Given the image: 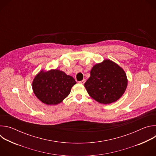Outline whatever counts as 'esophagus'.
<instances>
[{
    "instance_id": "34e87169",
    "label": "esophagus",
    "mask_w": 156,
    "mask_h": 156,
    "mask_svg": "<svg viewBox=\"0 0 156 156\" xmlns=\"http://www.w3.org/2000/svg\"><path fill=\"white\" fill-rule=\"evenodd\" d=\"M85 81H86V80H85V79H84V80H81V81H79V83H80V84H83L85 83Z\"/></svg>"
}]
</instances>
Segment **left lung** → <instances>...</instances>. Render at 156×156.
Masks as SVG:
<instances>
[{
  "mask_svg": "<svg viewBox=\"0 0 156 156\" xmlns=\"http://www.w3.org/2000/svg\"><path fill=\"white\" fill-rule=\"evenodd\" d=\"M90 77L84 83L86 90L93 99L103 104L116 102L124 94L128 84L123 69L109 59L94 65Z\"/></svg>",
  "mask_w": 156,
  "mask_h": 156,
  "instance_id": "obj_1",
  "label": "left lung"
}]
</instances>
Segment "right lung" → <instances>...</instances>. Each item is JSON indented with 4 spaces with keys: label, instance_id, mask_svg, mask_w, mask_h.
Masks as SVG:
<instances>
[{
    "label": "right lung",
    "instance_id": "add662e5",
    "mask_svg": "<svg viewBox=\"0 0 156 156\" xmlns=\"http://www.w3.org/2000/svg\"><path fill=\"white\" fill-rule=\"evenodd\" d=\"M76 83L75 79L57 69L40 71L32 83L35 96L44 104L57 105L70 93L72 87Z\"/></svg>",
    "mask_w": 156,
    "mask_h": 156
}]
</instances>
